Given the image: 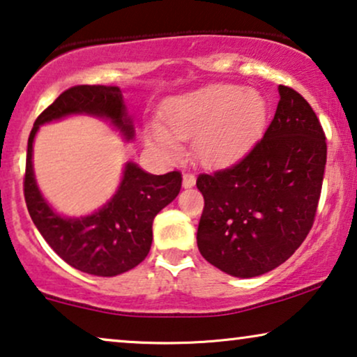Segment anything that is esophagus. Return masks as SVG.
<instances>
[{
    "mask_svg": "<svg viewBox=\"0 0 357 357\" xmlns=\"http://www.w3.org/2000/svg\"><path fill=\"white\" fill-rule=\"evenodd\" d=\"M197 183V177L193 174H183V188H192Z\"/></svg>",
    "mask_w": 357,
    "mask_h": 357,
    "instance_id": "1",
    "label": "esophagus"
}]
</instances>
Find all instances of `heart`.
I'll return each mask as SVG.
<instances>
[{
  "label": "heart",
  "instance_id": "obj_1",
  "mask_svg": "<svg viewBox=\"0 0 357 357\" xmlns=\"http://www.w3.org/2000/svg\"><path fill=\"white\" fill-rule=\"evenodd\" d=\"M270 105L261 92L236 84H211L170 99L162 109L165 128L151 126L149 139L165 153L177 141L195 139L204 167H227L245 155L265 130Z\"/></svg>",
  "mask_w": 357,
  "mask_h": 357
}]
</instances>
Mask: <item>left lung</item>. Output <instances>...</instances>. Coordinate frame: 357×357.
Masks as SVG:
<instances>
[{
	"label": "left lung",
	"mask_w": 357,
	"mask_h": 357,
	"mask_svg": "<svg viewBox=\"0 0 357 357\" xmlns=\"http://www.w3.org/2000/svg\"><path fill=\"white\" fill-rule=\"evenodd\" d=\"M280 104L263 139L234 167L202 174L197 243L204 260L236 278L284 263L309 234L326 164L325 133L304 97L278 87Z\"/></svg>",
	"instance_id": "1"
}]
</instances>
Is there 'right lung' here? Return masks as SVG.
<instances>
[{
  "instance_id": "right-lung-1",
  "label": "right lung",
  "mask_w": 357,
  "mask_h": 357,
  "mask_svg": "<svg viewBox=\"0 0 357 357\" xmlns=\"http://www.w3.org/2000/svg\"><path fill=\"white\" fill-rule=\"evenodd\" d=\"M75 115L104 120L126 143L135 139L133 116L128 114L119 86L71 87L33 123L27 143L24 197L38 232L68 265L87 275L112 278L131 270L148 257L154 218L177 198L182 175L175 170L153 175L128 160L119 187L105 204L86 216L60 214L37 185L33 141L42 125Z\"/></svg>"
}]
</instances>
